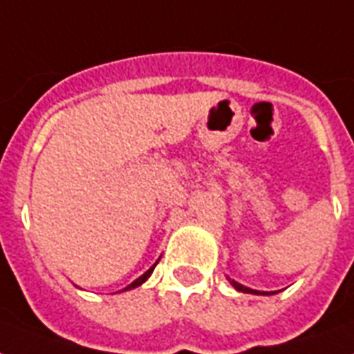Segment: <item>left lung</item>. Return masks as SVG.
Listing matches in <instances>:
<instances>
[{
  "label": "left lung",
  "mask_w": 354,
  "mask_h": 354,
  "mask_svg": "<svg viewBox=\"0 0 354 354\" xmlns=\"http://www.w3.org/2000/svg\"><path fill=\"white\" fill-rule=\"evenodd\" d=\"M227 279H230V277H227ZM230 283H232V285L235 286L236 290H239V292H246V294H275V292H259V290H252V288H248V286L241 285V283H236V281H233V279H230Z\"/></svg>",
  "instance_id": "8db88e82"
}]
</instances>
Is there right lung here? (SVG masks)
Returning a JSON list of instances; mask_svg holds the SVG:
<instances>
[{
    "label": "right lung",
    "mask_w": 354,
    "mask_h": 354,
    "mask_svg": "<svg viewBox=\"0 0 354 354\" xmlns=\"http://www.w3.org/2000/svg\"><path fill=\"white\" fill-rule=\"evenodd\" d=\"M156 264H158V263H156ZM156 264H154V266H156ZM154 266H152V268L147 270V272H145V274L141 275V277H138V279L133 281V283H130V285H128L127 288H124V290H132V288H136V286L143 285L145 281H147V279H149V277H150V274H152V272H154Z\"/></svg>",
    "instance_id": "1"
}]
</instances>
